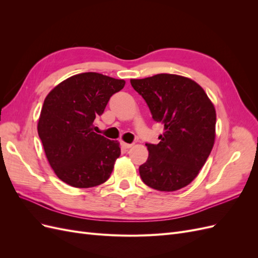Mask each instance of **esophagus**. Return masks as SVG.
I'll list each match as a JSON object with an SVG mask.
<instances>
[{
	"label": "esophagus",
	"mask_w": 258,
	"mask_h": 258,
	"mask_svg": "<svg viewBox=\"0 0 258 258\" xmlns=\"http://www.w3.org/2000/svg\"><path fill=\"white\" fill-rule=\"evenodd\" d=\"M121 146H122L123 148H126V150H127V148H130V147L132 146V144H130V143H124V142H121Z\"/></svg>",
	"instance_id": "obj_1"
}]
</instances>
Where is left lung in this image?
<instances>
[{
	"instance_id": "1",
	"label": "left lung",
	"mask_w": 258,
	"mask_h": 258,
	"mask_svg": "<svg viewBox=\"0 0 258 258\" xmlns=\"http://www.w3.org/2000/svg\"><path fill=\"white\" fill-rule=\"evenodd\" d=\"M130 83L153 119L165 127L158 144H145L148 158L139 168L140 176L154 189H181L198 175L213 148L214 105L196 82L184 76L157 74Z\"/></svg>"
}]
</instances>
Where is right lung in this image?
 <instances>
[{"instance_id":"add662e5","label":"right lung","mask_w":258,"mask_h":258,"mask_svg":"<svg viewBox=\"0 0 258 258\" xmlns=\"http://www.w3.org/2000/svg\"><path fill=\"white\" fill-rule=\"evenodd\" d=\"M124 84L123 80L87 72L69 77L46 97L37 132L61 181L89 188L110 177L120 155L119 143L93 132V120Z\"/></svg>"}]
</instances>
